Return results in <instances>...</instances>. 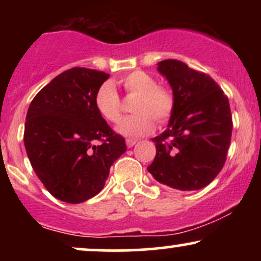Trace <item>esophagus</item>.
I'll return each mask as SVG.
<instances>
[{"label":"esophagus","instance_id":"34e87169","mask_svg":"<svg viewBox=\"0 0 261 261\" xmlns=\"http://www.w3.org/2000/svg\"><path fill=\"white\" fill-rule=\"evenodd\" d=\"M136 142H137L136 140H133V139H127V140H126V145H127V147H128V148L134 147V146L136 145Z\"/></svg>","mask_w":261,"mask_h":261}]
</instances>
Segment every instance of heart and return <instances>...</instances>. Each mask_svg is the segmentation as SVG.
Here are the masks:
<instances>
[{
	"label": "heart",
	"mask_w": 261,
	"mask_h": 261,
	"mask_svg": "<svg viewBox=\"0 0 261 261\" xmlns=\"http://www.w3.org/2000/svg\"><path fill=\"white\" fill-rule=\"evenodd\" d=\"M128 93L139 97L134 104L136 114L126 116L116 125V133L125 137H139L151 133L154 119L166 121L174 107L173 95L168 89L157 86L153 76L143 71H134L118 81ZM95 107L104 119L116 122L121 116L120 98L112 82L103 83L95 94Z\"/></svg>",
	"instance_id": "heart-1"
}]
</instances>
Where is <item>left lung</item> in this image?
Wrapping results in <instances>:
<instances>
[{
    "mask_svg": "<svg viewBox=\"0 0 261 261\" xmlns=\"http://www.w3.org/2000/svg\"><path fill=\"white\" fill-rule=\"evenodd\" d=\"M157 66L172 87L174 107L168 126L152 139L157 152L147 170L169 188L199 190L226 162L232 136L228 98L211 77L179 60H163Z\"/></svg>",
    "mask_w": 261,
    "mask_h": 261,
    "instance_id": "8db88e82",
    "label": "left lung"
}]
</instances>
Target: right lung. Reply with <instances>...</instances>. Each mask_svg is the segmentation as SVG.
I'll return each instance as SVG.
<instances>
[{
    "label": "right lung",
    "mask_w": 261,
    "mask_h": 261,
    "mask_svg": "<svg viewBox=\"0 0 261 261\" xmlns=\"http://www.w3.org/2000/svg\"><path fill=\"white\" fill-rule=\"evenodd\" d=\"M108 79L101 71L73 67L56 76L29 106L27 154L44 187L61 201L80 203L97 195L110 167L126 151L124 137L95 107V94Z\"/></svg>",
    "instance_id": "right-lung-1"
}]
</instances>
